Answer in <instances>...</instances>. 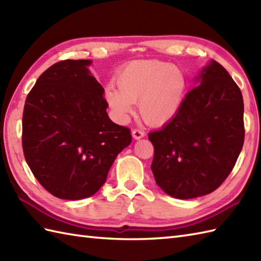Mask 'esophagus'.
<instances>
[{
    "label": "esophagus",
    "mask_w": 261,
    "mask_h": 261,
    "mask_svg": "<svg viewBox=\"0 0 261 261\" xmlns=\"http://www.w3.org/2000/svg\"><path fill=\"white\" fill-rule=\"evenodd\" d=\"M132 137H134L136 140H139V139H141V138L145 137V132L140 129H135L134 131H132Z\"/></svg>",
    "instance_id": "obj_1"
}]
</instances>
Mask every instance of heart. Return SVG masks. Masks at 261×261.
Here are the masks:
<instances>
[{
    "label": "heart",
    "mask_w": 261,
    "mask_h": 261,
    "mask_svg": "<svg viewBox=\"0 0 261 261\" xmlns=\"http://www.w3.org/2000/svg\"><path fill=\"white\" fill-rule=\"evenodd\" d=\"M116 85H109L105 97L120 120H125L138 102V110L148 124L169 121L179 110L186 91L182 70L159 60H136L121 70Z\"/></svg>",
    "instance_id": "heart-1"
}]
</instances>
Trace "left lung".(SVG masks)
I'll list each match as a JSON object with an SVG mask.
<instances>
[{
    "label": "left lung",
    "instance_id": "left-lung-1",
    "mask_svg": "<svg viewBox=\"0 0 261 261\" xmlns=\"http://www.w3.org/2000/svg\"><path fill=\"white\" fill-rule=\"evenodd\" d=\"M177 113L148 138L151 170L168 195L188 199L215 191L233 169L245 141L243 98L222 65L211 60Z\"/></svg>",
    "mask_w": 261,
    "mask_h": 261
}]
</instances>
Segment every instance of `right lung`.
<instances>
[{
  "mask_svg": "<svg viewBox=\"0 0 261 261\" xmlns=\"http://www.w3.org/2000/svg\"><path fill=\"white\" fill-rule=\"evenodd\" d=\"M91 64L67 59L43 71L22 116V148L32 174L54 196L70 201L94 195L132 140L130 129L109 118Z\"/></svg>",
  "mask_w": 261,
  "mask_h": 261,
  "instance_id": "right-lung-1",
  "label": "right lung"
}]
</instances>
